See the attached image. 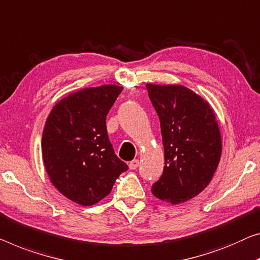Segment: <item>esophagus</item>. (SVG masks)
I'll return each mask as SVG.
<instances>
[{"mask_svg": "<svg viewBox=\"0 0 260 260\" xmlns=\"http://www.w3.org/2000/svg\"><path fill=\"white\" fill-rule=\"evenodd\" d=\"M139 165H140V161H139L138 158H135V160L129 162V165H128L129 166V169H132V170L137 169L139 167Z\"/></svg>", "mask_w": 260, "mask_h": 260, "instance_id": "34e87169", "label": "esophagus"}]
</instances>
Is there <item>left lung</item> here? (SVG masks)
Segmentation results:
<instances>
[{
	"label": "left lung",
	"instance_id": "left-lung-1",
	"mask_svg": "<svg viewBox=\"0 0 260 260\" xmlns=\"http://www.w3.org/2000/svg\"><path fill=\"white\" fill-rule=\"evenodd\" d=\"M146 87L160 119L166 164L152 192L172 204L185 202L207 188L219 164L222 138L215 112L183 85Z\"/></svg>",
	"mask_w": 260,
	"mask_h": 260
}]
</instances>
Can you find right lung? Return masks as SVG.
<instances>
[{
    "label": "right lung",
    "mask_w": 260,
    "mask_h": 260,
    "mask_svg": "<svg viewBox=\"0 0 260 260\" xmlns=\"http://www.w3.org/2000/svg\"><path fill=\"white\" fill-rule=\"evenodd\" d=\"M122 88L102 85L70 93L46 119L42 137L46 173L72 202L96 204L128 169L114 154L106 128V115Z\"/></svg>",
    "instance_id": "1"
}]
</instances>
